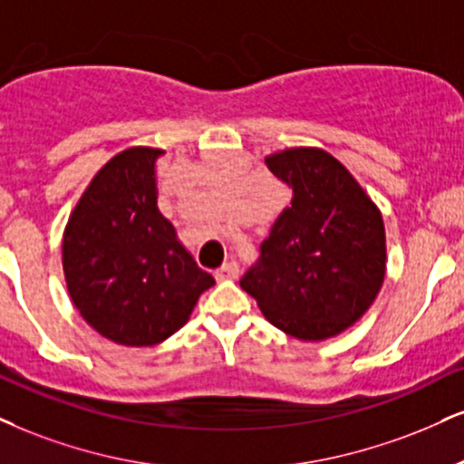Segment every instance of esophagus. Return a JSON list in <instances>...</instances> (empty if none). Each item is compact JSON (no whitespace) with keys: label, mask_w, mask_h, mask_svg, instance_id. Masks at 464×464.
<instances>
[{"label":"esophagus","mask_w":464,"mask_h":464,"mask_svg":"<svg viewBox=\"0 0 464 464\" xmlns=\"http://www.w3.org/2000/svg\"><path fill=\"white\" fill-rule=\"evenodd\" d=\"M237 276H239V266L236 261H227V264L216 272V281H236Z\"/></svg>","instance_id":"esophagus-1"}]
</instances>
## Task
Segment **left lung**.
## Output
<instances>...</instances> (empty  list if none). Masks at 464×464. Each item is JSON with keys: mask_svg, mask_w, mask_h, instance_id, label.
<instances>
[{"mask_svg": "<svg viewBox=\"0 0 464 464\" xmlns=\"http://www.w3.org/2000/svg\"><path fill=\"white\" fill-rule=\"evenodd\" d=\"M266 164L292 189V203L239 287L283 333L322 342L359 322L381 292L387 270L382 214L324 149L278 150Z\"/></svg>", "mask_w": 464, "mask_h": 464, "instance_id": "obj_1", "label": "left lung"}]
</instances>
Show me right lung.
<instances>
[{
    "label": "right lung",
    "instance_id": "right-lung-1",
    "mask_svg": "<svg viewBox=\"0 0 464 464\" xmlns=\"http://www.w3.org/2000/svg\"><path fill=\"white\" fill-rule=\"evenodd\" d=\"M161 153L131 147L114 155L77 200L63 237L75 309L105 339L136 348L175 334L216 283L158 209Z\"/></svg>",
    "mask_w": 464,
    "mask_h": 464
}]
</instances>
